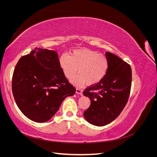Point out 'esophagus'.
<instances>
[{
	"mask_svg": "<svg viewBox=\"0 0 157 157\" xmlns=\"http://www.w3.org/2000/svg\"><path fill=\"white\" fill-rule=\"evenodd\" d=\"M82 90L80 88H77L76 89V93L77 94H80V95H82Z\"/></svg>",
	"mask_w": 157,
	"mask_h": 157,
	"instance_id": "obj_1",
	"label": "esophagus"
}]
</instances>
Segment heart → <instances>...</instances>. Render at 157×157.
<instances>
[{
	"mask_svg": "<svg viewBox=\"0 0 157 157\" xmlns=\"http://www.w3.org/2000/svg\"><path fill=\"white\" fill-rule=\"evenodd\" d=\"M59 64L65 77L71 79L77 86L85 84L95 85L105 77L109 62L107 56L97 51L87 48L74 50L71 54H63L59 58Z\"/></svg>",
	"mask_w": 157,
	"mask_h": 157,
	"instance_id": "b5f03b06",
	"label": "heart"
}]
</instances>
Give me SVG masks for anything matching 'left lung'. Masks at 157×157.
Wrapping results in <instances>:
<instances>
[{"mask_svg":"<svg viewBox=\"0 0 157 157\" xmlns=\"http://www.w3.org/2000/svg\"><path fill=\"white\" fill-rule=\"evenodd\" d=\"M109 65L100 82L83 92L91 104L84 117L91 124L103 126L113 121L126 106L132 86L130 65L111 52H105Z\"/></svg>","mask_w":157,"mask_h":157,"instance_id":"1","label":"left lung"}]
</instances>
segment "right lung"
<instances>
[{"label": "right lung", "instance_id": "1", "mask_svg": "<svg viewBox=\"0 0 157 157\" xmlns=\"http://www.w3.org/2000/svg\"><path fill=\"white\" fill-rule=\"evenodd\" d=\"M12 87L19 109L36 122L49 121L65 98L76 92L63 73L57 52L40 48L18 61Z\"/></svg>", "mask_w": 157, "mask_h": 157}]
</instances>
